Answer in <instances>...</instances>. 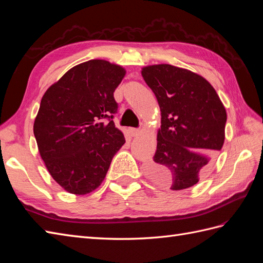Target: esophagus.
<instances>
[{
    "label": "esophagus",
    "instance_id": "obj_1",
    "mask_svg": "<svg viewBox=\"0 0 263 263\" xmlns=\"http://www.w3.org/2000/svg\"><path fill=\"white\" fill-rule=\"evenodd\" d=\"M128 133H130L131 137H137L139 136V133H140V130L135 127H128Z\"/></svg>",
    "mask_w": 263,
    "mask_h": 263
}]
</instances>
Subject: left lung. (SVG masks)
I'll return each mask as SVG.
<instances>
[{"instance_id": "8db88e82", "label": "left lung", "mask_w": 263, "mask_h": 263, "mask_svg": "<svg viewBox=\"0 0 263 263\" xmlns=\"http://www.w3.org/2000/svg\"><path fill=\"white\" fill-rule=\"evenodd\" d=\"M143 80L160 108L157 150L147 166L152 180L173 191L197 184L225 141L227 114L202 76L171 64L143 66Z\"/></svg>"}]
</instances>
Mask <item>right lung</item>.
<instances>
[{
	"mask_svg": "<svg viewBox=\"0 0 263 263\" xmlns=\"http://www.w3.org/2000/svg\"><path fill=\"white\" fill-rule=\"evenodd\" d=\"M125 73L119 64L90 60L70 69L44 93L33 135L48 173L66 192L95 191L125 143L111 120L117 109L114 91Z\"/></svg>",
	"mask_w": 263,
	"mask_h": 263,
	"instance_id": "1",
	"label": "right lung"
}]
</instances>
